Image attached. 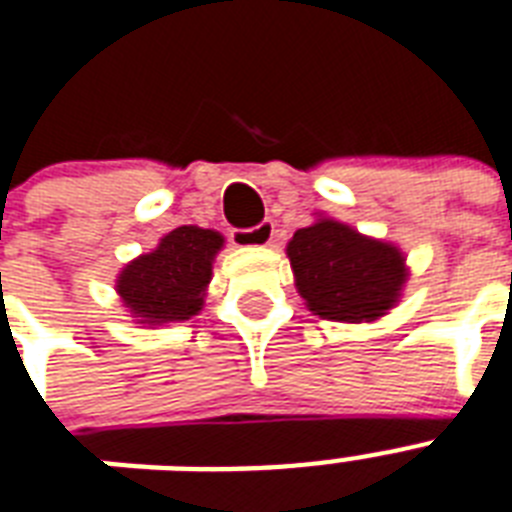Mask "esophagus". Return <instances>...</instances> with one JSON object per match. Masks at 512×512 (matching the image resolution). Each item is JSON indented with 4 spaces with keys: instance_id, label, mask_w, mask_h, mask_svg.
Returning a JSON list of instances; mask_svg holds the SVG:
<instances>
[{
    "instance_id": "34e87169",
    "label": "esophagus",
    "mask_w": 512,
    "mask_h": 512,
    "mask_svg": "<svg viewBox=\"0 0 512 512\" xmlns=\"http://www.w3.org/2000/svg\"><path fill=\"white\" fill-rule=\"evenodd\" d=\"M275 221H261L251 229H232V243L235 245H269L275 240Z\"/></svg>"
}]
</instances>
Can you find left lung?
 <instances>
[{
	"label": "left lung",
	"mask_w": 512,
	"mask_h": 512,
	"mask_svg": "<svg viewBox=\"0 0 512 512\" xmlns=\"http://www.w3.org/2000/svg\"><path fill=\"white\" fill-rule=\"evenodd\" d=\"M288 259L307 307L342 323L382 318L406 283L398 248L331 219L299 229L288 243Z\"/></svg>",
	"instance_id": "left-lung-1"
}]
</instances>
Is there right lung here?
<instances>
[{"instance_id":"right-lung-1","label":"right lung","mask_w":512,"mask_h":512,"mask_svg":"<svg viewBox=\"0 0 512 512\" xmlns=\"http://www.w3.org/2000/svg\"><path fill=\"white\" fill-rule=\"evenodd\" d=\"M224 237L213 229L178 227L165 235L157 251L138 256L122 269L117 293L141 323H181L202 310L211 283L213 256Z\"/></svg>"}]
</instances>
